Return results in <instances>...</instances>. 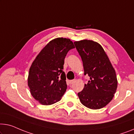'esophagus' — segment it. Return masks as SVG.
Returning a JSON list of instances; mask_svg holds the SVG:
<instances>
[{
  "mask_svg": "<svg viewBox=\"0 0 134 134\" xmlns=\"http://www.w3.org/2000/svg\"><path fill=\"white\" fill-rule=\"evenodd\" d=\"M75 79H74V80H70V81H69L70 84H72V83H73L74 82H75Z\"/></svg>",
  "mask_w": 134,
  "mask_h": 134,
  "instance_id": "esophagus-1",
  "label": "esophagus"
}]
</instances>
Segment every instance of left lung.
I'll return each instance as SVG.
<instances>
[{"instance_id":"left-lung-1","label":"left lung","mask_w":134,"mask_h":134,"mask_svg":"<svg viewBox=\"0 0 134 134\" xmlns=\"http://www.w3.org/2000/svg\"><path fill=\"white\" fill-rule=\"evenodd\" d=\"M74 44L82 61L84 75L90 77L83 90L77 93L80 101L90 109L102 108L111 101L117 90L115 70L98 43L83 40Z\"/></svg>"}]
</instances>
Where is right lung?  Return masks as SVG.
<instances>
[{
	"instance_id": "right-lung-1",
	"label": "right lung",
	"mask_w": 134,
	"mask_h": 134,
	"mask_svg": "<svg viewBox=\"0 0 134 134\" xmlns=\"http://www.w3.org/2000/svg\"><path fill=\"white\" fill-rule=\"evenodd\" d=\"M73 48L70 39L57 38L50 41L33 61L27 84L32 96L41 104H53L65 93L67 83L63 65L68 52Z\"/></svg>"
}]
</instances>
